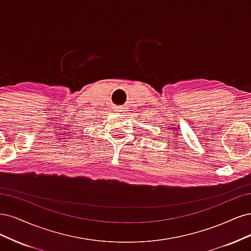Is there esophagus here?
I'll return each mask as SVG.
<instances>
[{
	"instance_id": "esophagus-1",
	"label": "esophagus",
	"mask_w": 251,
	"mask_h": 251,
	"mask_svg": "<svg viewBox=\"0 0 251 251\" xmlns=\"http://www.w3.org/2000/svg\"><path fill=\"white\" fill-rule=\"evenodd\" d=\"M116 110H117L118 112H123V111H125V110H124V108H123L122 106H121V107H117V108H116Z\"/></svg>"
}]
</instances>
